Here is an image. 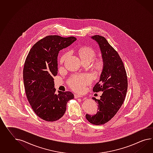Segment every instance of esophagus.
<instances>
[{
    "label": "esophagus",
    "instance_id": "obj_1",
    "mask_svg": "<svg viewBox=\"0 0 153 153\" xmlns=\"http://www.w3.org/2000/svg\"><path fill=\"white\" fill-rule=\"evenodd\" d=\"M75 98H82V95H79V94H75L74 95Z\"/></svg>",
    "mask_w": 153,
    "mask_h": 153
}]
</instances>
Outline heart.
<instances>
[{"instance_id":"1","label":"heart","mask_w":153,"mask_h":153,"mask_svg":"<svg viewBox=\"0 0 153 153\" xmlns=\"http://www.w3.org/2000/svg\"><path fill=\"white\" fill-rule=\"evenodd\" d=\"M79 54L82 62H91L96 56V52L91 48L89 47L82 48L79 50ZM69 55V53H66L62 56L61 62H63ZM100 64H98V65ZM91 81V78L89 75H76L71 76L68 80V84L73 90L77 92H82L85 86L88 85Z\"/></svg>"}]
</instances>
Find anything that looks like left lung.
<instances>
[{
	"label": "left lung",
	"mask_w": 153,
	"mask_h": 153,
	"mask_svg": "<svg viewBox=\"0 0 153 153\" xmlns=\"http://www.w3.org/2000/svg\"><path fill=\"white\" fill-rule=\"evenodd\" d=\"M98 42L102 52L103 68L100 80L93 87L94 92L102 91L100 99L93 98L98 103L97 113L86 114V119L94 125H102L109 122L122 106L128 89V79L124 64L118 52L104 36L91 37Z\"/></svg>",
	"instance_id": "left-lung-1"
}]
</instances>
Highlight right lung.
<instances>
[{"label": "right lung", "mask_w": 153, "mask_h": 153, "mask_svg": "<svg viewBox=\"0 0 153 153\" xmlns=\"http://www.w3.org/2000/svg\"><path fill=\"white\" fill-rule=\"evenodd\" d=\"M76 38L48 35L32 47L25 59L23 80L25 94L32 109L44 120L54 122L62 118L69 100L74 98L71 91L55 94L53 77L58 73L59 51Z\"/></svg>", "instance_id": "1"}]
</instances>
